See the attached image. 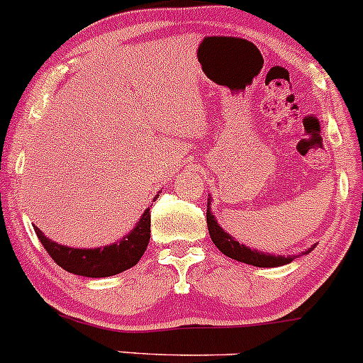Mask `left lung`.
<instances>
[{
    "mask_svg": "<svg viewBox=\"0 0 363 363\" xmlns=\"http://www.w3.org/2000/svg\"><path fill=\"white\" fill-rule=\"evenodd\" d=\"M206 220H208V230L211 241L215 242L216 248L227 255L229 259L238 260V262L252 264L255 267H279V265L290 264L294 259H297V255H272V253H264L260 250L250 248V246L239 242L236 238L230 236L229 233L220 227V223L216 222L215 215L211 213V197H208V211H206ZM316 246V245H315ZM315 246L308 248L306 252H302L304 255H308L311 250H315Z\"/></svg>",
    "mask_w": 363,
    "mask_h": 363,
    "instance_id": "obj_1",
    "label": "left lung"
}]
</instances>
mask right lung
Instances as JSON below:
<instances>
[{"instance_id": "obj_1", "label": "right lung", "mask_w": 363, "mask_h": 363, "mask_svg": "<svg viewBox=\"0 0 363 363\" xmlns=\"http://www.w3.org/2000/svg\"><path fill=\"white\" fill-rule=\"evenodd\" d=\"M35 233L48 255L65 271L85 278H108L127 271L143 257L150 241V208L145 209L129 234L101 248H71L48 239L38 227Z\"/></svg>"}]
</instances>
